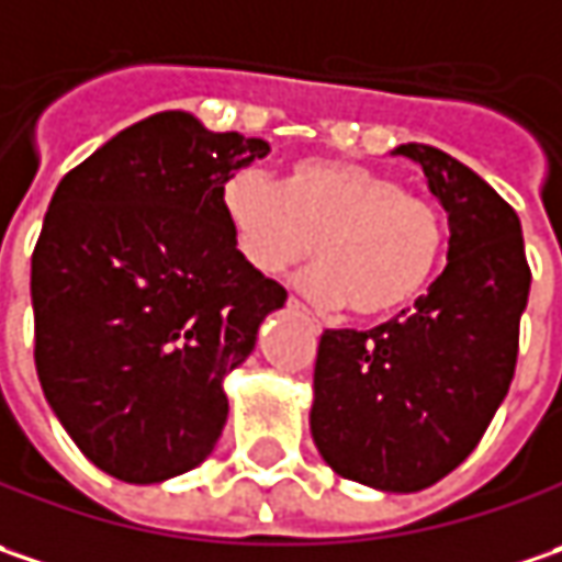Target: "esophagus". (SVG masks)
<instances>
[{
    "label": "esophagus",
    "mask_w": 562,
    "mask_h": 562,
    "mask_svg": "<svg viewBox=\"0 0 562 562\" xmlns=\"http://www.w3.org/2000/svg\"><path fill=\"white\" fill-rule=\"evenodd\" d=\"M285 305L292 307V311H299V314H305V317H307V307L302 305V302H299V299H295V295H289V302H285ZM307 321H311V327H314V329H321V324H317V321H314V317H307Z\"/></svg>",
    "instance_id": "obj_1"
}]
</instances>
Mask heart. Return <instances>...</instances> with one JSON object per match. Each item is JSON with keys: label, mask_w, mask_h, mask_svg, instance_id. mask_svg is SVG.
Here are the masks:
<instances>
[{"label": "heart", "mask_w": 562, "mask_h": 562, "mask_svg": "<svg viewBox=\"0 0 562 562\" xmlns=\"http://www.w3.org/2000/svg\"><path fill=\"white\" fill-rule=\"evenodd\" d=\"M220 210L238 257L285 277L314 255L305 292L327 307L383 321L434 285L450 245L443 210L408 194L403 179L352 159H295L282 182L245 169L226 179Z\"/></svg>", "instance_id": "heart-1"}]
</instances>
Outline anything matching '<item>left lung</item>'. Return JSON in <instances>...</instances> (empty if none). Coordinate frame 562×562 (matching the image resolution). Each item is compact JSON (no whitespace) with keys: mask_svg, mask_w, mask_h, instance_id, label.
Masks as SVG:
<instances>
[{"mask_svg":"<svg viewBox=\"0 0 562 562\" xmlns=\"http://www.w3.org/2000/svg\"><path fill=\"white\" fill-rule=\"evenodd\" d=\"M450 216V263L374 329H324L311 434L336 475L412 494L469 459L516 374L531 270L501 194L450 154L403 144Z\"/></svg>","mask_w":562,"mask_h":562,"instance_id":"1","label":"left lung"}]
</instances>
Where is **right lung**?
<instances>
[{"mask_svg": "<svg viewBox=\"0 0 562 562\" xmlns=\"http://www.w3.org/2000/svg\"><path fill=\"white\" fill-rule=\"evenodd\" d=\"M270 144L157 112L56 188L31 257L34 364L46 403L106 475L157 484L207 459L223 380L285 302L220 210L229 176Z\"/></svg>", "mask_w": 562, "mask_h": 562, "instance_id": "right-lung-1", "label": "right lung"}]
</instances>
